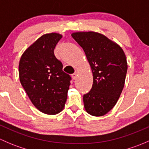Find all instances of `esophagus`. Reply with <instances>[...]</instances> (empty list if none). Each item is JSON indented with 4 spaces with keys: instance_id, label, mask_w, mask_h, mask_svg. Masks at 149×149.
Listing matches in <instances>:
<instances>
[{
    "instance_id": "esophagus-1",
    "label": "esophagus",
    "mask_w": 149,
    "mask_h": 149,
    "mask_svg": "<svg viewBox=\"0 0 149 149\" xmlns=\"http://www.w3.org/2000/svg\"><path fill=\"white\" fill-rule=\"evenodd\" d=\"M76 77H77V73H74L72 74V78H73V79H76Z\"/></svg>"
}]
</instances>
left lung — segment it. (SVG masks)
I'll use <instances>...</instances> for the list:
<instances>
[{
    "instance_id": "obj_1",
    "label": "left lung",
    "mask_w": 149,
    "mask_h": 149,
    "mask_svg": "<svg viewBox=\"0 0 149 149\" xmlns=\"http://www.w3.org/2000/svg\"><path fill=\"white\" fill-rule=\"evenodd\" d=\"M84 50L93 73L91 90L84 95V107L93 116H102L111 110L123 89L127 70L123 49L116 43L94 31L71 34Z\"/></svg>"
}]
</instances>
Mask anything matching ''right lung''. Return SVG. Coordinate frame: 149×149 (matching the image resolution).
Masks as SVG:
<instances>
[{"mask_svg": "<svg viewBox=\"0 0 149 149\" xmlns=\"http://www.w3.org/2000/svg\"><path fill=\"white\" fill-rule=\"evenodd\" d=\"M61 38L57 33L44 34L26 49L19 61L21 84L33 104L47 115L63 110L71 80L54 54Z\"/></svg>", "mask_w": 149, "mask_h": 149, "instance_id": "add662e5", "label": "right lung"}]
</instances>
